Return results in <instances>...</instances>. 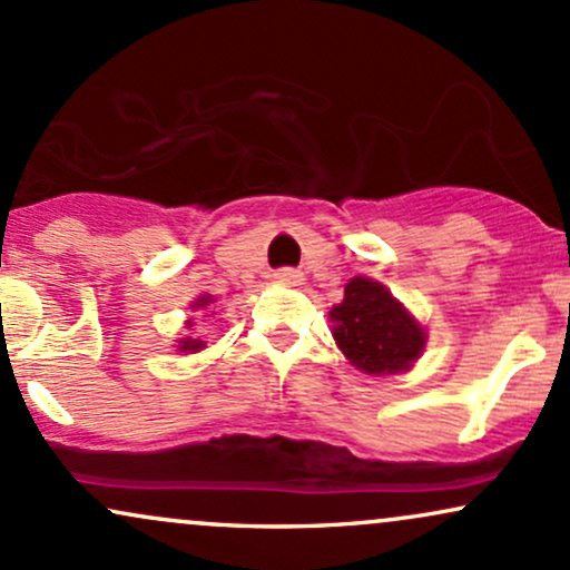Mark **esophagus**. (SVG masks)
<instances>
[{"label":"esophagus","mask_w":570,"mask_h":570,"mask_svg":"<svg viewBox=\"0 0 570 570\" xmlns=\"http://www.w3.org/2000/svg\"><path fill=\"white\" fill-rule=\"evenodd\" d=\"M273 278H276L278 284H292V286L303 284V273L292 271V267H281V271L273 273Z\"/></svg>","instance_id":"obj_1"}]
</instances>
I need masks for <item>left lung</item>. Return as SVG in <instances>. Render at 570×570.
<instances>
[{
  "instance_id": "1",
  "label": "left lung",
  "mask_w": 570,
  "mask_h": 570,
  "mask_svg": "<svg viewBox=\"0 0 570 570\" xmlns=\"http://www.w3.org/2000/svg\"><path fill=\"white\" fill-rule=\"evenodd\" d=\"M330 316L340 351L367 375L404 372L426 343L415 318L372 278H351L343 303L332 307Z\"/></svg>"
}]
</instances>
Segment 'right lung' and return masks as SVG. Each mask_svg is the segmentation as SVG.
<instances>
[{
    "instance_id": "add662e5",
    "label": "right lung",
    "mask_w": 570,
    "mask_h": 570,
    "mask_svg": "<svg viewBox=\"0 0 570 570\" xmlns=\"http://www.w3.org/2000/svg\"><path fill=\"white\" fill-rule=\"evenodd\" d=\"M208 303H212V297H200L198 303H195L193 307H206ZM179 348H181V351L195 353V351H200V348H203V340H195V337H181V340H179Z\"/></svg>"
}]
</instances>
